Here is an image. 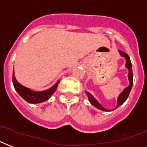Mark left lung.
<instances>
[{
	"instance_id": "1",
	"label": "left lung",
	"mask_w": 147,
	"mask_h": 147,
	"mask_svg": "<svg viewBox=\"0 0 147 147\" xmlns=\"http://www.w3.org/2000/svg\"><path fill=\"white\" fill-rule=\"evenodd\" d=\"M119 53L122 57H123V58L126 59V64H125V66H126V67H127L129 70L128 78H129V86H127V87L125 88V89L123 90V92L120 94V95L118 98V104H117L115 108L112 109V110L117 109L118 107H120L121 104H123V103L126 101V100H127V98H128L129 95L130 91H131V89H132V85H133V75H132V63H131L129 57V55L127 54V53H125V52H122V51L121 50H119ZM86 93L88 96V98H89V102L91 103L92 105H93L94 107L98 108V109H100V110L106 111V112H109V111H110L109 110V109H105V108H104V107H102V106L98 103V100H97L96 99H95V98H94L91 94H90V93H89L88 92H86Z\"/></svg>"
}]
</instances>
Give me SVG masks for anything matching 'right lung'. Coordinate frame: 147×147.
Masks as SVG:
<instances>
[{
	"instance_id": "right-lung-1",
	"label": "right lung",
	"mask_w": 147,
	"mask_h": 147,
	"mask_svg": "<svg viewBox=\"0 0 147 147\" xmlns=\"http://www.w3.org/2000/svg\"><path fill=\"white\" fill-rule=\"evenodd\" d=\"M59 82L60 81H58L54 86H52L49 89L41 92H35L19 84L15 78L14 71L13 75H12V83H13L15 90L24 100L30 104H38V103H42L48 100L52 96V94L55 92Z\"/></svg>"
}]
</instances>
